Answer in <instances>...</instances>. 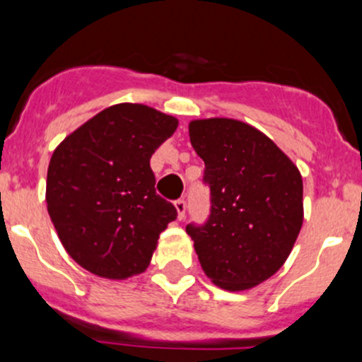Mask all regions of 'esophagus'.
<instances>
[{
  "instance_id": "esophagus-1",
  "label": "esophagus",
  "mask_w": 362,
  "mask_h": 362,
  "mask_svg": "<svg viewBox=\"0 0 362 362\" xmlns=\"http://www.w3.org/2000/svg\"><path fill=\"white\" fill-rule=\"evenodd\" d=\"M175 208H177L178 221H182V218L185 217V210H187V203H185V199H177V202H175Z\"/></svg>"
}]
</instances>
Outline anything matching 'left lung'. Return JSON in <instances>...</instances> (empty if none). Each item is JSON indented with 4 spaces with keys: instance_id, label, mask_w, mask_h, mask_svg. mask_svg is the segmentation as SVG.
Returning a JSON list of instances; mask_svg holds the SVG:
<instances>
[{
    "instance_id": "1",
    "label": "left lung",
    "mask_w": 362,
    "mask_h": 362,
    "mask_svg": "<svg viewBox=\"0 0 362 362\" xmlns=\"http://www.w3.org/2000/svg\"><path fill=\"white\" fill-rule=\"evenodd\" d=\"M210 187L204 224H187L204 275L226 291H245L275 275L303 226V178L266 134L242 120L189 124Z\"/></svg>"
}]
</instances>
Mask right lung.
Segmentation results:
<instances>
[{"label": "right lung", "instance_id": "add662e5", "mask_svg": "<svg viewBox=\"0 0 362 362\" xmlns=\"http://www.w3.org/2000/svg\"><path fill=\"white\" fill-rule=\"evenodd\" d=\"M178 120L147 105L105 108L50 158L47 210L61 243L87 272L124 280L147 269L177 208L156 194L151 158Z\"/></svg>", "mask_w": 362, "mask_h": 362}]
</instances>
